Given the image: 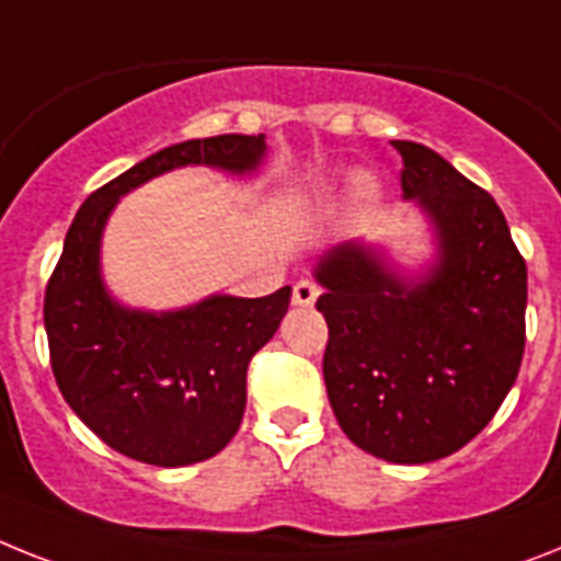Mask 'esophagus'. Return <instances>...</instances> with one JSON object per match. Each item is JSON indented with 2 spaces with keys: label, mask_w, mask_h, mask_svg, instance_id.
Returning <instances> with one entry per match:
<instances>
[{
  "label": "esophagus",
  "mask_w": 561,
  "mask_h": 561,
  "mask_svg": "<svg viewBox=\"0 0 561 561\" xmlns=\"http://www.w3.org/2000/svg\"><path fill=\"white\" fill-rule=\"evenodd\" d=\"M318 295H321V289H318L312 280H298L295 289H291V304H295V307H312L314 300H318Z\"/></svg>",
  "instance_id": "esophagus-1"
}]
</instances>
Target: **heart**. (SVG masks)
<instances>
[{
	"mask_svg": "<svg viewBox=\"0 0 561 561\" xmlns=\"http://www.w3.org/2000/svg\"><path fill=\"white\" fill-rule=\"evenodd\" d=\"M355 188H358L360 194H367L369 188H373V180H369L367 174H358V180H355Z\"/></svg>",
	"mask_w": 561,
	"mask_h": 561,
	"instance_id": "b5f03b06",
	"label": "heart"
}]
</instances>
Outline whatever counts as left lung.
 <instances>
[{
  "label": "left lung",
  "mask_w": 561,
  "mask_h": 561,
  "mask_svg": "<svg viewBox=\"0 0 561 561\" xmlns=\"http://www.w3.org/2000/svg\"><path fill=\"white\" fill-rule=\"evenodd\" d=\"M433 254L404 270L346 240L314 263L330 327L323 381L346 438L392 465L461 450L496 415L525 353L527 266L502 208L421 142L396 140Z\"/></svg>",
  "instance_id": "1"
}]
</instances>
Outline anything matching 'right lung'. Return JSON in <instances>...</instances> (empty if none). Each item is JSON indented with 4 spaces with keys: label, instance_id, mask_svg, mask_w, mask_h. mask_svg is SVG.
Masks as SVG:
<instances>
[{
    "label": "right lung",
    "instance_id": "1",
    "mask_svg": "<svg viewBox=\"0 0 561 561\" xmlns=\"http://www.w3.org/2000/svg\"><path fill=\"white\" fill-rule=\"evenodd\" d=\"M266 137L220 134L169 146L96 188L65 234L45 289V332L59 392L111 450L186 467L224 450L247 410V369L270 344L291 289L208 298L180 309L125 307L103 277V231L119 197L186 165L252 178Z\"/></svg>",
    "mask_w": 561,
    "mask_h": 561
}]
</instances>
